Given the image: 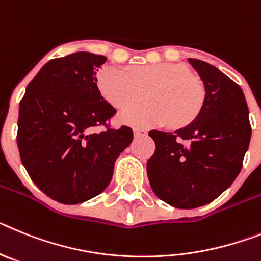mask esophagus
<instances>
[{
	"instance_id": "esophagus-1",
	"label": "esophagus",
	"mask_w": 261,
	"mask_h": 261,
	"mask_svg": "<svg viewBox=\"0 0 261 261\" xmlns=\"http://www.w3.org/2000/svg\"><path fill=\"white\" fill-rule=\"evenodd\" d=\"M147 131L142 130V128H134V137L140 138V137H146Z\"/></svg>"
}]
</instances>
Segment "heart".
<instances>
[{"label": "heart", "mask_w": 261, "mask_h": 261, "mask_svg": "<svg viewBox=\"0 0 261 261\" xmlns=\"http://www.w3.org/2000/svg\"><path fill=\"white\" fill-rule=\"evenodd\" d=\"M98 88L108 102L118 109L138 102L148 93L147 105H134L119 114V121L135 127H184L198 117L205 103L202 81L180 64L156 63L128 71L106 65L99 71Z\"/></svg>", "instance_id": "1"}]
</instances>
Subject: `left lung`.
I'll use <instances>...</instances> for the list:
<instances>
[{
  "label": "left lung",
  "mask_w": 261,
  "mask_h": 261,
  "mask_svg": "<svg viewBox=\"0 0 261 261\" xmlns=\"http://www.w3.org/2000/svg\"><path fill=\"white\" fill-rule=\"evenodd\" d=\"M188 62L205 87L202 110L174 133H148L156 144L147 162L149 185L162 201L178 209L212 202L234 182L252 131L242 88L209 63Z\"/></svg>",
  "instance_id": "1"
}]
</instances>
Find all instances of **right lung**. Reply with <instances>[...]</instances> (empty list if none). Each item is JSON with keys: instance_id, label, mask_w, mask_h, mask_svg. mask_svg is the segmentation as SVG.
Masks as SVG:
<instances>
[{"instance_id": "1", "label": "right lung", "mask_w": 261, "mask_h": 261, "mask_svg": "<svg viewBox=\"0 0 261 261\" xmlns=\"http://www.w3.org/2000/svg\"><path fill=\"white\" fill-rule=\"evenodd\" d=\"M102 55L74 52L49 60L27 85L19 103L17 143L34 184L60 203L76 205L98 196L113 177L133 130L106 127L115 109L97 87Z\"/></svg>"}]
</instances>
